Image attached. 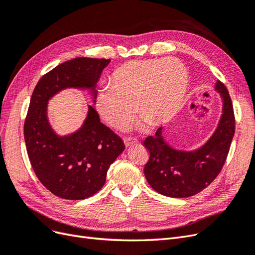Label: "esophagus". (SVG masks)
Returning <instances> with one entry per match:
<instances>
[{
  "instance_id": "obj_1",
  "label": "esophagus",
  "mask_w": 255,
  "mask_h": 255,
  "mask_svg": "<svg viewBox=\"0 0 255 255\" xmlns=\"http://www.w3.org/2000/svg\"><path fill=\"white\" fill-rule=\"evenodd\" d=\"M136 142H137V139H135V138H128V139L125 140V143H126L127 146L135 144Z\"/></svg>"
}]
</instances>
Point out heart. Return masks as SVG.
I'll return each instance as SVG.
<instances>
[{
  "mask_svg": "<svg viewBox=\"0 0 255 255\" xmlns=\"http://www.w3.org/2000/svg\"><path fill=\"white\" fill-rule=\"evenodd\" d=\"M187 89L188 72L179 59H136L115 70L111 85L98 90L96 105L102 118L116 128H126L135 110L143 121L156 127L179 113Z\"/></svg>",
  "mask_w": 255,
  "mask_h": 255,
  "instance_id": "obj_1",
  "label": "heart"
}]
</instances>
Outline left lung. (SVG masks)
Wrapping results in <instances>:
<instances>
[{
	"mask_svg": "<svg viewBox=\"0 0 255 255\" xmlns=\"http://www.w3.org/2000/svg\"><path fill=\"white\" fill-rule=\"evenodd\" d=\"M215 90L222 101L219 122L212 136L195 150H179L169 144L159 128L145 138L150 158L144 166L145 179L160 195L171 198L194 196L206 188L226 163L235 133V117L229 91L217 81Z\"/></svg>",
	"mask_w": 255,
	"mask_h": 255,
	"instance_id": "obj_1",
	"label": "left lung"
}]
</instances>
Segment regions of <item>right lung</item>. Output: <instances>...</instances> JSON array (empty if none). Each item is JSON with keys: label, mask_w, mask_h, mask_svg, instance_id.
Wrapping results in <instances>:
<instances>
[{"label": "right lung", "mask_w": 255, "mask_h": 255, "mask_svg": "<svg viewBox=\"0 0 255 255\" xmlns=\"http://www.w3.org/2000/svg\"><path fill=\"white\" fill-rule=\"evenodd\" d=\"M111 59L78 57L60 64L37 83L24 123L28 158L38 179L53 195L83 200L103 187L110 166L126 146L88 105L81 128L59 135L48 116L50 100L68 88L88 90L96 104L97 83Z\"/></svg>", "instance_id": "add662e5"}]
</instances>
